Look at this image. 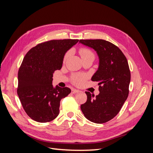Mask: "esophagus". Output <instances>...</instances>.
<instances>
[{
	"label": "esophagus",
	"mask_w": 153,
	"mask_h": 153,
	"mask_svg": "<svg viewBox=\"0 0 153 153\" xmlns=\"http://www.w3.org/2000/svg\"><path fill=\"white\" fill-rule=\"evenodd\" d=\"M79 91L78 90H77V89H73L72 90H71V93H73V94H75V93H77V92Z\"/></svg>",
	"instance_id": "obj_1"
}]
</instances>
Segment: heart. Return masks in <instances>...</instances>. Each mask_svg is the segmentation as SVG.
<instances>
[{"label":"heart","mask_w":153,"mask_h":153,"mask_svg":"<svg viewBox=\"0 0 153 153\" xmlns=\"http://www.w3.org/2000/svg\"><path fill=\"white\" fill-rule=\"evenodd\" d=\"M79 52H80V54L81 55L82 58L90 56V55H94V53H92V52L91 50L88 49V48H81L79 51ZM70 53H71L70 51H69V52H68L65 54V55H64V61H65L69 57V55H70ZM86 78H87L86 75H81V74H78V75H75L72 76L71 80H72L73 84H75V85H80L85 82Z\"/></svg>","instance_id":"1"}]
</instances>
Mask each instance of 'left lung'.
Returning <instances> with one entry per match:
<instances>
[{
  "label": "left lung",
  "instance_id": "left-lung-1",
  "mask_svg": "<svg viewBox=\"0 0 153 153\" xmlns=\"http://www.w3.org/2000/svg\"><path fill=\"white\" fill-rule=\"evenodd\" d=\"M79 43L94 49L99 57L98 70L91 80L98 82L100 93L94 97L85 92L87 101L80 106L89 121L102 124L119 112L129 94L131 80L128 61L117 46L103 39H80Z\"/></svg>",
  "mask_w": 153,
  "mask_h": 153
}]
</instances>
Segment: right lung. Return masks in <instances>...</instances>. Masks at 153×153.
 I'll list each match as a JSON object with an SVG mask.
<instances>
[{"label": "right lung", "instance_id": "add662e5", "mask_svg": "<svg viewBox=\"0 0 153 153\" xmlns=\"http://www.w3.org/2000/svg\"><path fill=\"white\" fill-rule=\"evenodd\" d=\"M78 39L51 40L31 48L18 74L17 94L25 112L34 121L47 123L59 114L60 101L71 92L68 87H53V74L62 66L64 55Z\"/></svg>", "mask_w": 153, "mask_h": 153}]
</instances>
